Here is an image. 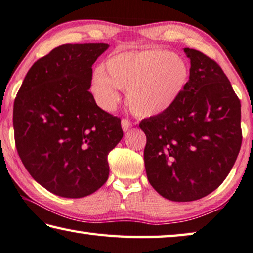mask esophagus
<instances>
[{
    "instance_id": "34e87169",
    "label": "esophagus",
    "mask_w": 253,
    "mask_h": 253,
    "mask_svg": "<svg viewBox=\"0 0 253 253\" xmlns=\"http://www.w3.org/2000/svg\"><path fill=\"white\" fill-rule=\"evenodd\" d=\"M133 122H131V120H129V119H127V118H124L123 120H122V127H123V130L124 131H127V130H129L131 127H133Z\"/></svg>"
}]
</instances>
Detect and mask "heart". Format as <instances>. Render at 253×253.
I'll return each instance as SVG.
<instances>
[{"label":"heart","mask_w":253,"mask_h":253,"mask_svg":"<svg viewBox=\"0 0 253 253\" xmlns=\"http://www.w3.org/2000/svg\"><path fill=\"white\" fill-rule=\"evenodd\" d=\"M108 76L97 70L91 90L98 105L111 110L119 100L117 87L127 90V101L138 117L162 115L174 105L189 79L182 59L168 50L119 53L105 64Z\"/></svg>","instance_id":"b5f03b06"}]
</instances>
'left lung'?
Wrapping results in <instances>:
<instances>
[{
  "mask_svg": "<svg viewBox=\"0 0 253 253\" xmlns=\"http://www.w3.org/2000/svg\"><path fill=\"white\" fill-rule=\"evenodd\" d=\"M190 75L177 101L145 118L144 162L151 186L173 202H192L222 184L242 144L241 103L214 59L184 48Z\"/></svg>",
  "mask_w": 253,
  "mask_h": 253,
  "instance_id": "8db88e82",
  "label": "left lung"
}]
</instances>
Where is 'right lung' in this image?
I'll return each mask as SVG.
<instances>
[{
    "label": "right lung",
    "instance_id": "right-lung-1",
    "mask_svg": "<svg viewBox=\"0 0 253 253\" xmlns=\"http://www.w3.org/2000/svg\"><path fill=\"white\" fill-rule=\"evenodd\" d=\"M108 43H66L28 71L13 106L14 142L31 177L48 191L82 198L109 177L108 154L123 138L122 120L89 91L92 65Z\"/></svg>",
    "mask_w": 253,
    "mask_h": 253
}]
</instances>
